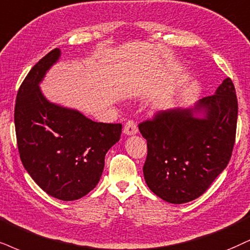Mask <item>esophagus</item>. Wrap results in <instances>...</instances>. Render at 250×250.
I'll return each instance as SVG.
<instances>
[{
  "label": "esophagus",
  "mask_w": 250,
  "mask_h": 250,
  "mask_svg": "<svg viewBox=\"0 0 250 250\" xmlns=\"http://www.w3.org/2000/svg\"><path fill=\"white\" fill-rule=\"evenodd\" d=\"M138 132V127L137 125H135L134 122H127L124 126V130H123V133H124L125 135H134L137 134Z\"/></svg>",
  "instance_id": "1"
}]
</instances>
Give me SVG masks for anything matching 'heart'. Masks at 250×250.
Here are the masks:
<instances>
[{"label": "heart", "mask_w": 250, "mask_h": 250, "mask_svg": "<svg viewBox=\"0 0 250 250\" xmlns=\"http://www.w3.org/2000/svg\"><path fill=\"white\" fill-rule=\"evenodd\" d=\"M161 106H168V103H166L165 105H161Z\"/></svg>", "instance_id": "b5f03b06"}]
</instances>
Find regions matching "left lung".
Wrapping results in <instances>:
<instances>
[{"label":"left lung","mask_w":250,"mask_h":250,"mask_svg":"<svg viewBox=\"0 0 250 250\" xmlns=\"http://www.w3.org/2000/svg\"><path fill=\"white\" fill-rule=\"evenodd\" d=\"M236 122L235 88L227 78L212 96L141 123L148 148L144 177L149 189L171 204L202 196L229 165Z\"/></svg>","instance_id":"1"}]
</instances>
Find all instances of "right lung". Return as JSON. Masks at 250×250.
<instances>
[{
	"label": "right lung",
	"instance_id": "obj_1",
	"mask_svg": "<svg viewBox=\"0 0 250 250\" xmlns=\"http://www.w3.org/2000/svg\"><path fill=\"white\" fill-rule=\"evenodd\" d=\"M60 57L55 48L26 75L16 98L15 128L21 163L32 180L50 196L68 202L97 186L122 125L92 122L46 98L40 83Z\"/></svg>",
	"mask_w": 250,
	"mask_h": 250
}]
</instances>
